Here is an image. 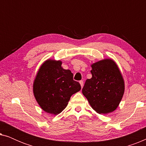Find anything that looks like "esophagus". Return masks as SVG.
I'll use <instances>...</instances> for the list:
<instances>
[{
  "label": "esophagus",
  "instance_id": "34e87169",
  "mask_svg": "<svg viewBox=\"0 0 146 146\" xmlns=\"http://www.w3.org/2000/svg\"><path fill=\"white\" fill-rule=\"evenodd\" d=\"M80 84L81 88H82L83 86H84V82H83V80H81V81H80Z\"/></svg>",
  "mask_w": 146,
  "mask_h": 146
}]
</instances>
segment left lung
Here are the masks:
<instances>
[{
    "label": "left lung",
    "instance_id": "8db88e82",
    "mask_svg": "<svg viewBox=\"0 0 146 146\" xmlns=\"http://www.w3.org/2000/svg\"><path fill=\"white\" fill-rule=\"evenodd\" d=\"M92 78L86 80L82 94L98 113H108L117 108L124 93V80L116 63L104 59L91 65Z\"/></svg>",
    "mask_w": 146,
    "mask_h": 146
}]
</instances>
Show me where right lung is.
I'll use <instances>...</instances> for the list:
<instances>
[{"instance_id": "1", "label": "right lung", "mask_w": 146, "mask_h": 146, "mask_svg": "<svg viewBox=\"0 0 146 146\" xmlns=\"http://www.w3.org/2000/svg\"><path fill=\"white\" fill-rule=\"evenodd\" d=\"M60 60H47L38 71L33 84L36 100L46 112L57 115L67 106L71 96L80 90L70 70L64 69Z\"/></svg>"}]
</instances>
